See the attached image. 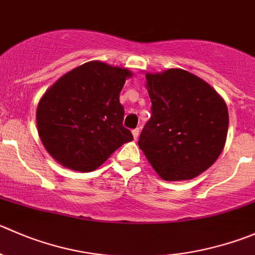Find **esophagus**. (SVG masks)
<instances>
[{"mask_svg":"<svg viewBox=\"0 0 255 255\" xmlns=\"http://www.w3.org/2000/svg\"><path fill=\"white\" fill-rule=\"evenodd\" d=\"M132 134H133V138H134V139H137L138 135H139V128H135V129H133Z\"/></svg>","mask_w":255,"mask_h":255,"instance_id":"34e87169","label":"esophagus"}]
</instances>
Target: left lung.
Wrapping results in <instances>:
<instances>
[{
	"mask_svg": "<svg viewBox=\"0 0 255 255\" xmlns=\"http://www.w3.org/2000/svg\"><path fill=\"white\" fill-rule=\"evenodd\" d=\"M152 116L138 145L162 179L196 178L221 155L228 133V108L198 76L180 68L145 73Z\"/></svg>",
	"mask_w": 255,
	"mask_h": 255,
	"instance_id": "obj_1",
	"label": "left lung"
}]
</instances>
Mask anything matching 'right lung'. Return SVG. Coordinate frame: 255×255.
<instances>
[{
	"label": "right lung",
	"instance_id": "add662e5",
	"mask_svg": "<svg viewBox=\"0 0 255 255\" xmlns=\"http://www.w3.org/2000/svg\"><path fill=\"white\" fill-rule=\"evenodd\" d=\"M129 77L128 68L91 61L46 91L37 106V130L53 159L70 169L91 172L133 139L123 127L125 108L120 103Z\"/></svg>",
	"mask_w": 255,
	"mask_h": 255
}]
</instances>
